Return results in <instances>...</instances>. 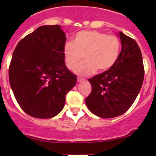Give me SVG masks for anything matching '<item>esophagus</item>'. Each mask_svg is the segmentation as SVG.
I'll return each instance as SVG.
<instances>
[{"label":"esophagus","mask_w":156,"mask_h":156,"mask_svg":"<svg viewBox=\"0 0 156 156\" xmlns=\"http://www.w3.org/2000/svg\"><path fill=\"white\" fill-rule=\"evenodd\" d=\"M84 80H85L82 79V78H80V77H78V78H77V81H78V82H79V83L83 82V81H84Z\"/></svg>","instance_id":"esophagus-1"}]
</instances>
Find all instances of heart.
Segmentation results:
<instances>
[{
    "label": "heart",
    "instance_id": "b5f03b06",
    "mask_svg": "<svg viewBox=\"0 0 156 156\" xmlns=\"http://www.w3.org/2000/svg\"><path fill=\"white\" fill-rule=\"evenodd\" d=\"M120 51V41L115 36L96 30H83L76 34L73 43H66L63 55L66 66L70 70H75L84 56L85 61L76 73L86 76L97 69L105 72L111 69L119 58Z\"/></svg>",
    "mask_w": 156,
    "mask_h": 156
}]
</instances>
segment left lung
I'll list each match as a JSON object with an SVG mask.
<instances>
[{
	"label": "left lung",
	"instance_id": "obj_1",
	"mask_svg": "<svg viewBox=\"0 0 156 156\" xmlns=\"http://www.w3.org/2000/svg\"><path fill=\"white\" fill-rule=\"evenodd\" d=\"M121 50L111 69L89 79L92 87L86 105L101 118H114L125 113L134 102L144 80L142 55L137 42L119 32Z\"/></svg>",
	"mask_w": 156,
	"mask_h": 156
}]
</instances>
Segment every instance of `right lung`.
Returning <instances> with one entry per match:
<instances>
[{"mask_svg": "<svg viewBox=\"0 0 156 156\" xmlns=\"http://www.w3.org/2000/svg\"><path fill=\"white\" fill-rule=\"evenodd\" d=\"M66 34L59 25L42 26L19 41L9 66V82L22 109L49 119L63 109L66 95L76 83L67 69Z\"/></svg>", "mask_w": 156, "mask_h": 156, "instance_id": "1", "label": "right lung"}]
</instances>
